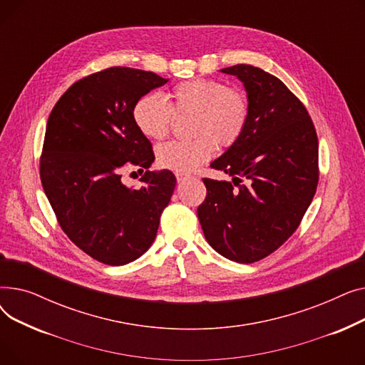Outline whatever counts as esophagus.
<instances>
[{"mask_svg":"<svg viewBox=\"0 0 365 365\" xmlns=\"http://www.w3.org/2000/svg\"><path fill=\"white\" fill-rule=\"evenodd\" d=\"M190 176L189 175H183V173H176V179H178V182L180 183V182H185V180H187Z\"/></svg>","mask_w":365,"mask_h":365,"instance_id":"34e87169","label":"esophagus"}]
</instances>
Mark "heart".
Listing matches in <instances>:
<instances>
[{"mask_svg": "<svg viewBox=\"0 0 365 365\" xmlns=\"http://www.w3.org/2000/svg\"><path fill=\"white\" fill-rule=\"evenodd\" d=\"M170 98L175 112H194L192 131L198 136L158 146L157 163L165 170L183 175L215 155L216 140L223 146L237 142L250 115L245 94L216 80L183 81L171 90ZM133 118L146 138L161 140L170 133L173 110L163 96L149 93L134 106Z\"/></svg>", "mask_w": 365, "mask_h": 365, "instance_id": "heart-1", "label": "heart"}]
</instances>
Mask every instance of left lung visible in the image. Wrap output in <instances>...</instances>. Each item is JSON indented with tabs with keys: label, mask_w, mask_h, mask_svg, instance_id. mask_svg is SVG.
<instances>
[{
	"label": "left lung",
	"mask_w": 365,
	"mask_h": 365,
	"mask_svg": "<svg viewBox=\"0 0 365 365\" xmlns=\"http://www.w3.org/2000/svg\"><path fill=\"white\" fill-rule=\"evenodd\" d=\"M242 83L250 115L244 133L210 167L232 183L202 179L198 219L223 257L253 263L297 229L318 185V139L308 110L272 73L252 65L220 69Z\"/></svg>",
	"instance_id": "1"
}]
</instances>
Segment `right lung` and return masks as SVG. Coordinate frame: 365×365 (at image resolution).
I'll use <instances>...</instances> for the list:
<instances>
[{"label":"right lung","instance_id":"add662e5","mask_svg":"<svg viewBox=\"0 0 365 365\" xmlns=\"http://www.w3.org/2000/svg\"><path fill=\"white\" fill-rule=\"evenodd\" d=\"M163 76L115 66L71 86L53 108L44 138L41 182L65 234L110 266L139 259L157 237L176 178L153 170L152 145L133 110ZM125 162L145 168L140 190L120 180Z\"/></svg>","mask_w":365,"mask_h":365}]
</instances>
